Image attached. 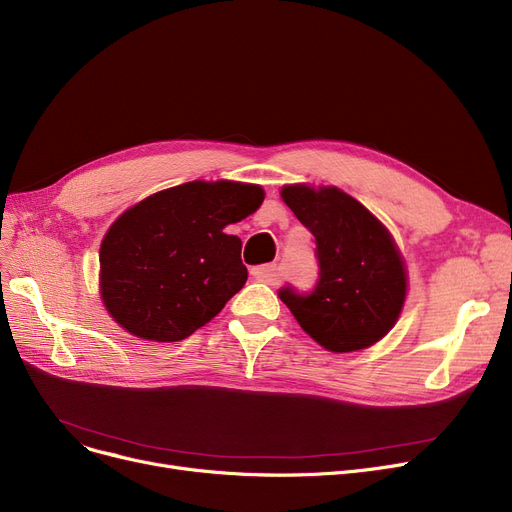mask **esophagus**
<instances>
[{"label":"esophagus","instance_id":"esophagus-1","mask_svg":"<svg viewBox=\"0 0 512 512\" xmlns=\"http://www.w3.org/2000/svg\"><path fill=\"white\" fill-rule=\"evenodd\" d=\"M251 276L259 282H265V284H276L278 282V270L276 265H259V267H253L251 270Z\"/></svg>","mask_w":512,"mask_h":512}]
</instances>
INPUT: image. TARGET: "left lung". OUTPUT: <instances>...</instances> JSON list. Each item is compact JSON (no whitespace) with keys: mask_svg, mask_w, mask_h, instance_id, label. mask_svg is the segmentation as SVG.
Wrapping results in <instances>:
<instances>
[{"mask_svg":"<svg viewBox=\"0 0 512 512\" xmlns=\"http://www.w3.org/2000/svg\"><path fill=\"white\" fill-rule=\"evenodd\" d=\"M282 201L315 236L319 280L309 294H278L299 326L332 353L382 340L407 299V267L388 228L336 186L286 184Z\"/></svg>","mask_w":512,"mask_h":512,"instance_id":"8db88e82","label":"left lung"}]
</instances>
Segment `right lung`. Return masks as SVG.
<instances>
[{"label": "right lung", "instance_id": "right-lung-1", "mask_svg": "<svg viewBox=\"0 0 512 512\" xmlns=\"http://www.w3.org/2000/svg\"><path fill=\"white\" fill-rule=\"evenodd\" d=\"M263 197L259 184L193 180L126 209L99 249L107 313L155 342L203 328L247 282L242 242L224 228L255 213Z\"/></svg>", "mask_w": 512, "mask_h": 512}]
</instances>
